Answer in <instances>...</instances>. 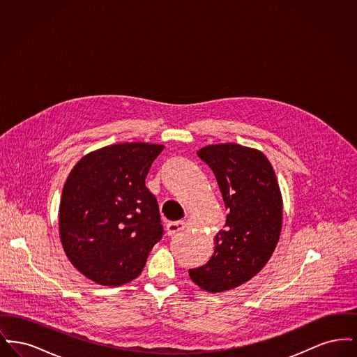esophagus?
Returning <instances> with one entry per match:
<instances>
[{
  "label": "esophagus",
  "instance_id": "1",
  "mask_svg": "<svg viewBox=\"0 0 357 357\" xmlns=\"http://www.w3.org/2000/svg\"><path fill=\"white\" fill-rule=\"evenodd\" d=\"M186 227L187 223L185 221L169 222V223L166 225V230H167V234H169V236H174V234H176L178 231L185 230Z\"/></svg>",
  "mask_w": 357,
  "mask_h": 357
}]
</instances>
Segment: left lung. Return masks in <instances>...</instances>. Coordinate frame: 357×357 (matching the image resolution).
I'll list each match as a JSON object with an SVG mask.
<instances>
[{
  "instance_id": "left-lung-1",
  "label": "left lung",
  "mask_w": 357,
  "mask_h": 357,
  "mask_svg": "<svg viewBox=\"0 0 357 357\" xmlns=\"http://www.w3.org/2000/svg\"><path fill=\"white\" fill-rule=\"evenodd\" d=\"M197 153L214 172L229 214L215 236L214 255L188 275L199 288L220 293L252 280L272 257L282 226V197L261 151L221 143Z\"/></svg>"
}]
</instances>
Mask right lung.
Instances as JSON below:
<instances>
[{"mask_svg":"<svg viewBox=\"0 0 357 357\" xmlns=\"http://www.w3.org/2000/svg\"><path fill=\"white\" fill-rule=\"evenodd\" d=\"M163 149L112 144L85 155L69 172L59 213L61 243L70 264L99 285L135 280L163 237L158 201L144 183Z\"/></svg>","mask_w":357,"mask_h":357,"instance_id":"right-lung-1","label":"right lung"}]
</instances>
